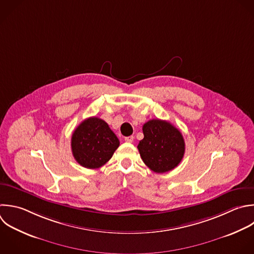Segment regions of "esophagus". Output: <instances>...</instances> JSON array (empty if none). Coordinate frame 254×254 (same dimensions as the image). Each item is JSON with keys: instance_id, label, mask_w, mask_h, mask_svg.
Listing matches in <instances>:
<instances>
[{"instance_id": "1", "label": "esophagus", "mask_w": 254, "mask_h": 254, "mask_svg": "<svg viewBox=\"0 0 254 254\" xmlns=\"http://www.w3.org/2000/svg\"><path fill=\"white\" fill-rule=\"evenodd\" d=\"M134 140V137L133 136H128V137H125V141L128 142V143H132Z\"/></svg>"}]
</instances>
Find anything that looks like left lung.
I'll return each instance as SVG.
<instances>
[{
	"label": "left lung",
	"mask_w": 254,
	"mask_h": 254,
	"mask_svg": "<svg viewBox=\"0 0 254 254\" xmlns=\"http://www.w3.org/2000/svg\"><path fill=\"white\" fill-rule=\"evenodd\" d=\"M144 138L137 148L145 165L156 173L175 169L185 154L182 133L170 122L152 119L143 125Z\"/></svg>",
	"instance_id": "left-lung-1"
}]
</instances>
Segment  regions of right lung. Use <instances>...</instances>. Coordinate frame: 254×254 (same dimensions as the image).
<instances>
[{
  "instance_id": "right-lung-1",
  "label": "right lung",
  "mask_w": 254,
  "mask_h": 254,
  "mask_svg": "<svg viewBox=\"0 0 254 254\" xmlns=\"http://www.w3.org/2000/svg\"><path fill=\"white\" fill-rule=\"evenodd\" d=\"M119 144L108 124L98 117L82 121L71 137L72 155L79 165L87 169H97L106 164Z\"/></svg>"
}]
</instances>
